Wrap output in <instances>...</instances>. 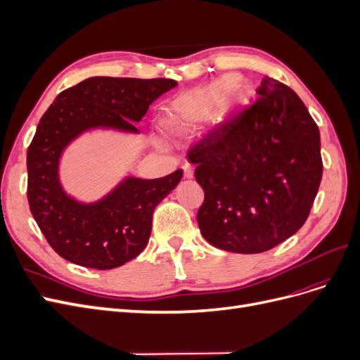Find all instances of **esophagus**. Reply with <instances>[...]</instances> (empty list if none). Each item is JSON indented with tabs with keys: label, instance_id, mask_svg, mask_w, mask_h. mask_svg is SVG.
I'll use <instances>...</instances> for the list:
<instances>
[{
	"label": "esophagus",
	"instance_id": "obj_1",
	"mask_svg": "<svg viewBox=\"0 0 360 360\" xmlns=\"http://www.w3.org/2000/svg\"><path fill=\"white\" fill-rule=\"evenodd\" d=\"M183 176H184V179L193 177V167L191 165V163H184L183 165Z\"/></svg>",
	"mask_w": 360,
	"mask_h": 360
}]
</instances>
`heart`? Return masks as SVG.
<instances>
[{
	"mask_svg": "<svg viewBox=\"0 0 360 360\" xmlns=\"http://www.w3.org/2000/svg\"><path fill=\"white\" fill-rule=\"evenodd\" d=\"M236 82V76H224L217 79L210 89L183 94L172 103L168 115V127L176 134H186L195 124L209 118L216 110L230 86Z\"/></svg>",
	"mask_w": 360,
	"mask_h": 360,
	"instance_id": "1",
	"label": "heart"
}]
</instances>
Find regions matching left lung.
<instances>
[{
	"label": "left lung",
	"instance_id": "obj_1",
	"mask_svg": "<svg viewBox=\"0 0 360 360\" xmlns=\"http://www.w3.org/2000/svg\"><path fill=\"white\" fill-rule=\"evenodd\" d=\"M258 99L188 153L204 191L197 219L210 245L259 254L297 233L320 188V130L290 86L264 76Z\"/></svg>",
	"mask_w": 360,
	"mask_h": 360
}]
</instances>
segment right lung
<instances>
[{
    "mask_svg": "<svg viewBox=\"0 0 360 360\" xmlns=\"http://www.w3.org/2000/svg\"><path fill=\"white\" fill-rule=\"evenodd\" d=\"M177 85L167 78L94 76L61 91L43 114L27 151V197L32 217L51 248L82 267L108 270L143 252L156 205L176 189L183 171L155 180L129 177L101 201L68 197L58 180L63 150L85 130L112 127L136 134L159 96Z\"/></svg>",
    "mask_w": 360,
    "mask_h": 360,
    "instance_id": "1",
    "label": "right lung"
}]
</instances>
